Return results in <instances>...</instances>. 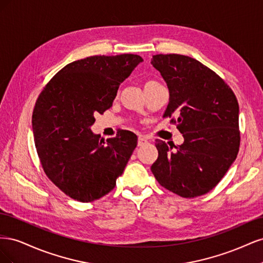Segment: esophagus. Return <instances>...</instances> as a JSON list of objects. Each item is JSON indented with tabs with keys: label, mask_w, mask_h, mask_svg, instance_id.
<instances>
[{
	"label": "esophagus",
	"mask_w": 263,
	"mask_h": 263,
	"mask_svg": "<svg viewBox=\"0 0 263 263\" xmlns=\"http://www.w3.org/2000/svg\"><path fill=\"white\" fill-rule=\"evenodd\" d=\"M147 142H148V140H147L146 137H144V136H139L138 137V146L145 145V144H147Z\"/></svg>",
	"instance_id": "esophagus-1"
}]
</instances>
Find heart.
Masks as SVG:
<instances>
[{
  "label": "heart",
  "instance_id": "b5f03b06",
  "mask_svg": "<svg viewBox=\"0 0 263 263\" xmlns=\"http://www.w3.org/2000/svg\"><path fill=\"white\" fill-rule=\"evenodd\" d=\"M154 83H157V82L154 81V80H149V81H147V82L145 83V86H146V85H149V84H154Z\"/></svg>",
  "mask_w": 263,
  "mask_h": 263
}]
</instances>
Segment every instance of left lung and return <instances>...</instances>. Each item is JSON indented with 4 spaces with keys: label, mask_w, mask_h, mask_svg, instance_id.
Segmentation results:
<instances>
[{
    "label": "left lung",
    "mask_w": 263,
    "mask_h": 263,
    "mask_svg": "<svg viewBox=\"0 0 263 263\" xmlns=\"http://www.w3.org/2000/svg\"><path fill=\"white\" fill-rule=\"evenodd\" d=\"M151 65L169 89L163 116H178L172 122L184 137L178 147L156 140L159 155L151 171L161 186L182 197L203 195L236 160L240 144L237 99L220 77L187 55L156 54Z\"/></svg>",
    "instance_id": "1"
}]
</instances>
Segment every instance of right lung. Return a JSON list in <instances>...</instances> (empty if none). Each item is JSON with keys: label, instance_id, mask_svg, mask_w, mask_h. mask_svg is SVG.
<instances>
[{"label": "right lung", "instance_id": "1", "mask_svg": "<svg viewBox=\"0 0 263 263\" xmlns=\"http://www.w3.org/2000/svg\"><path fill=\"white\" fill-rule=\"evenodd\" d=\"M140 55H92L69 63L39 95L31 117L39 160L46 176L79 202H93L116 185L137 136L119 130L101 139L91 126L94 115L113 104L121 83L140 62Z\"/></svg>", "mask_w": 263, "mask_h": 263}]
</instances>
